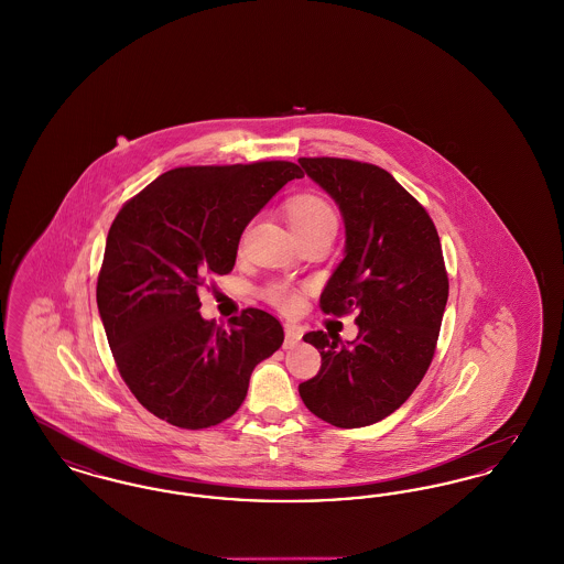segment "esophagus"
I'll list each match as a JSON object with an SVG mask.
<instances>
[{"label":"esophagus","instance_id":"esophagus-1","mask_svg":"<svg viewBox=\"0 0 564 564\" xmlns=\"http://www.w3.org/2000/svg\"><path fill=\"white\" fill-rule=\"evenodd\" d=\"M302 340V329L292 323H285V349H292Z\"/></svg>","mask_w":564,"mask_h":564}]
</instances>
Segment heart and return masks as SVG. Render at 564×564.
<instances>
[{"label":"heart","mask_w":564,"mask_h":564,"mask_svg":"<svg viewBox=\"0 0 564 564\" xmlns=\"http://www.w3.org/2000/svg\"><path fill=\"white\" fill-rule=\"evenodd\" d=\"M288 221L292 226L295 235L300 232H313V230H322V228H336V214L334 209L313 194H300L294 196L288 203ZM270 300L274 304H279L281 308H295L300 297L292 290L276 285L270 290Z\"/></svg>","instance_id":"1"}]
</instances>
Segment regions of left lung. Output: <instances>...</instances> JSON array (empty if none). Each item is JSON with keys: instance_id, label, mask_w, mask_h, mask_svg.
Wrapping results in <instances>:
<instances>
[{"instance_id": "left-lung-1", "label": "left lung", "mask_w": 564, "mask_h": 564, "mask_svg": "<svg viewBox=\"0 0 564 564\" xmlns=\"http://www.w3.org/2000/svg\"><path fill=\"white\" fill-rule=\"evenodd\" d=\"M345 221V256L323 288V313H357V338L308 332L319 375L297 387L325 423L375 425L402 405L430 368L448 300L442 245L427 212L391 173L368 162L300 159Z\"/></svg>"}]
</instances>
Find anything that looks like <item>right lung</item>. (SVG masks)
<instances>
[{"label": "right lung", "mask_w": 564, "mask_h": 564, "mask_svg": "<svg viewBox=\"0 0 564 564\" xmlns=\"http://www.w3.org/2000/svg\"><path fill=\"white\" fill-rule=\"evenodd\" d=\"M294 162L180 166L116 215L97 281V306L120 376L154 416L205 430L232 416L253 368L283 345L267 311L230 329L200 317L196 290L235 267L245 226L288 182Z\"/></svg>", "instance_id": "1"}]
</instances>
